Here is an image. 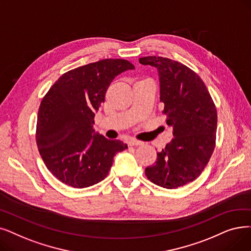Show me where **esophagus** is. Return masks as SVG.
Masks as SVG:
<instances>
[{"instance_id": "34e87169", "label": "esophagus", "mask_w": 251, "mask_h": 251, "mask_svg": "<svg viewBox=\"0 0 251 251\" xmlns=\"http://www.w3.org/2000/svg\"><path fill=\"white\" fill-rule=\"evenodd\" d=\"M128 145L129 146H143L144 143H143V141H139V140H136V139H130L128 141Z\"/></svg>"}]
</instances>
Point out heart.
<instances>
[{
  "label": "heart",
  "instance_id": "heart-1",
  "mask_svg": "<svg viewBox=\"0 0 251 251\" xmlns=\"http://www.w3.org/2000/svg\"><path fill=\"white\" fill-rule=\"evenodd\" d=\"M141 81H144V80H141ZM138 82H139V81H138Z\"/></svg>",
  "mask_w": 251,
  "mask_h": 251
}]
</instances>
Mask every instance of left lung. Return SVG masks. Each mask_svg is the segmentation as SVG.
<instances>
[{"mask_svg": "<svg viewBox=\"0 0 251 251\" xmlns=\"http://www.w3.org/2000/svg\"><path fill=\"white\" fill-rule=\"evenodd\" d=\"M158 71L160 101L174 138L146 176L157 186L177 189L197 178L208 163L215 146L217 114L211 96L199 75L169 58H139Z\"/></svg>", "mask_w": 251, "mask_h": 251, "instance_id": "obj_1", "label": "left lung"}]
</instances>
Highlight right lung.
Here are the masks:
<instances>
[{"instance_id":"add662e5","label":"right lung","mask_w":251,"mask_h":251,"mask_svg":"<svg viewBox=\"0 0 251 251\" xmlns=\"http://www.w3.org/2000/svg\"><path fill=\"white\" fill-rule=\"evenodd\" d=\"M134 70L124 59H102L63 74L43 99L37 122V145L48 170L61 182L84 189L108 174L117 152L127 149L93 128L95 113L112 81Z\"/></svg>"}]
</instances>
